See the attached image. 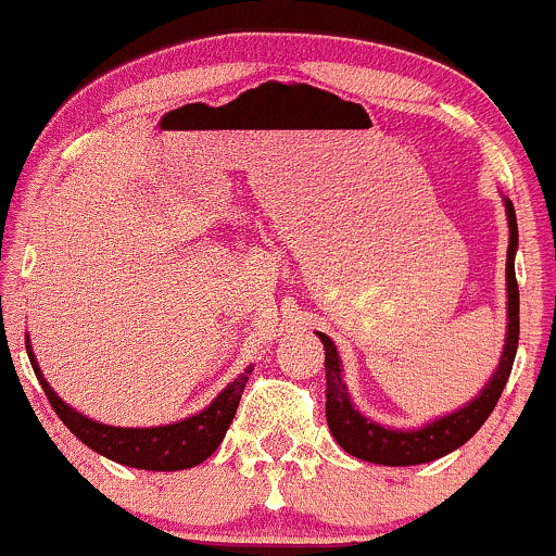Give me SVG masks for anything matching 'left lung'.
<instances>
[{
  "label": "left lung",
  "instance_id": "left-lung-1",
  "mask_svg": "<svg viewBox=\"0 0 556 556\" xmlns=\"http://www.w3.org/2000/svg\"><path fill=\"white\" fill-rule=\"evenodd\" d=\"M507 224H510V247H507V338L502 349L500 367L494 369L492 380L476 395L468 406L455 410V414L442 416L421 429H388L382 424H375L367 416L358 414L349 397L341 377V358H338L336 343L325 332H317L325 345V416H328L330 434L345 453L358 460L380 463V466H419L442 458L453 453L460 445H466L471 437L479 432L481 424L489 419L494 406H497L502 390L510 380L515 351H518L520 336V293L518 280H515V252H518V220H515V207L510 200H505Z\"/></svg>",
  "mask_w": 556,
  "mask_h": 556
}]
</instances>
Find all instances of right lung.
Here are the masks:
<instances>
[{
  "instance_id": "add662e5",
  "label": "right lung",
  "mask_w": 556,
  "mask_h": 556,
  "mask_svg": "<svg viewBox=\"0 0 556 556\" xmlns=\"http://www.w3.org/2000/svg\"><path fill=\"white\" fill-rule=\"evenodd\" d=\"M28 358L36 371L38 382H41L46 397H49L51 408L62 419L64 427L70 429L83 445H88L103 458L122 463L129 468H142V471H185V468L200 466L207 460L224 442L226 429L231 427L233 414H237L244 384L250 380L252 367H247L215 401L200 414L189 416L185 421L166 424V427H150V429H127V427H109V424H98L88 416L77 414L67 403L59 397L51 384L43 380L41 369H38L36 356H33L30 341H25Z\"/></svg>"
}]
</instances>
